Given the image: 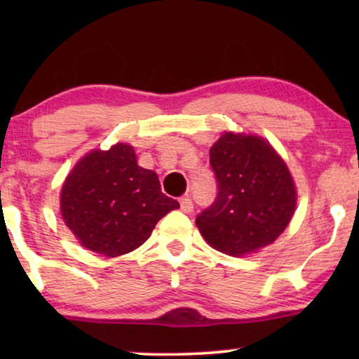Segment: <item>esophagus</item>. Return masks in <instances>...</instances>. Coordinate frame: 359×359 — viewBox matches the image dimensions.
Returning a JSON list of instances; mask_svg holds the SVG:
<instances>
[{
    "mask_svg": "<svg viewBox=\"0 0 359 359\" xmlns=\"http://www.w3.org/2000/svg\"><path fill=\"white\" fill-rule=\"evenodd\" d=\"M180 205H181V210L186 214H189L191 210H193V199L189 198V196H183V198L180 199Z\"/></svg>",
    "mask_w": 359,
    "mask_h": 359,
    "instance_id": "obj_1",
    "label": "esophagus"
}]
</instances>
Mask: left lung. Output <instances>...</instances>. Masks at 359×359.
I'll list each match as a JSON object with an SVG mask.
<instances>
[{"label":"left lung","instance_id":"8db88e82","mask_svg":"<svg viewBox=\"0 0 359 359\" xmlns=\"http://www.w3.org/2000/svg\"><path fill=\"white\" fill-rule=\"evenodd\" d=\"M217 198L196 225L210 247L240 257L273 243L296 209V188L273 147L227 132L209 151Z\"/></svg>","mask_w":359,"mask_h":359}]
</instances>
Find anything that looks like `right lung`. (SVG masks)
I'll use <instances>...</instances> for the list:
<instances>
[{"instance_id":"add662e5","label":"right lung","mask_w":359,"mask_h":359,"mask_svg":"<svg viewBox=\"0 0 359 359\" xmlns=\"http://www.w3.org/2000/svg\"><path fill=\"white\" fill-rule=\"evenodd\" d=\"M60 208L83 247L119 257L139 248L180 204L161 193L155 171L137 165L130 145L117 144L78 161L63 183Z\"/></svg>"}]
</instances>
